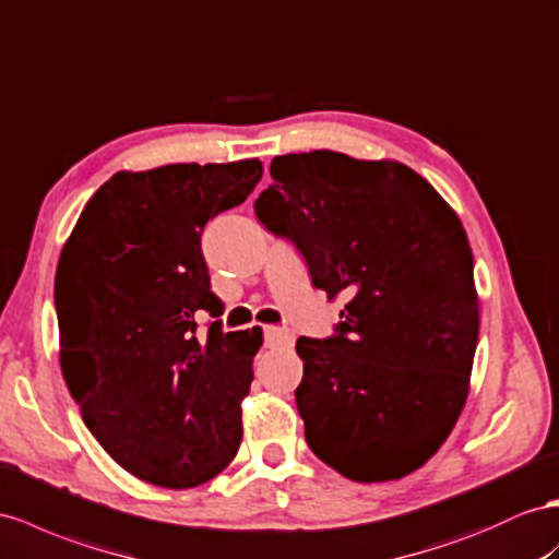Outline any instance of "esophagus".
Listing matches in <instances>:
<instances>
[{"label":"esophagus","instance_id":"esophagus-1","mask_svg":"<svg viewBox=\"0 0 559 559\" xmlns=\"http://www.w3.org/2000/svg\"><path fill=\"white\" fill-rule=\"evenodd\" d=\"M295 342L293 333L285 331V328H276V325H266L264 328V345L269 349H281V347H290Z\"/></svg>","mask_w":559,"mask_h":559}]
</instances>
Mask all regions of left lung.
I'll use <instances>...</instances> for the list:
<instances>
[{"instance_id":"8db88e82","label":"left lung","mask_w":559,"mask_h":559,"mask_svg":"<svg viewBox=\"0 0 559 559\" xmlns=\"http://www.w3.org/2000/svg\"><path fill=\"white\" fill-rule=\"evenodd\" d=\"M254 200L311 283L349 302L331 337H299L309 449L354 481L411 475L461 416L477 349L465 228L418 171L335 151L276 155Z\"/></svg>"}]
</instances>
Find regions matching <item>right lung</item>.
Masks as SVG:
<instances>
[{
    "mask_svg": "<svg viewBox=\"0 0 559 559\" xmlns=\"http://www.w3.org/2000/svg\"><path fill=\"white\" fill-rule=\"evenodd\" d=\"M260 179V160L118 171L61 252L53 302L70 396L112 461L148 484L191 489L240 447L262 335L224 333L200 238Z\"/></svg>",
    "mask_w": 559,
    "mask_h": 559,
    "instance_id": "obj_1",
    "label": "right lung"
}]
</instances>
